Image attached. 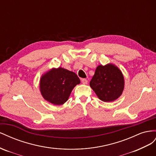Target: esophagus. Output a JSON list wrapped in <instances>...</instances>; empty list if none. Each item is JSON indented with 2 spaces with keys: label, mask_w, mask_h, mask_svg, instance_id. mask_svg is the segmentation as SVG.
Segmentation results:
<instances>
[{
  "label": "esophagus",
  "mask_w": 156,
  "mask_h": 156,
  "mask_svg": "<svg viewBox=\"0 0 156 156\" xmlns=\"http://www.w3.org/2000/svg\"><path fill=\"white\" fill-rule=\"evenodd\" d=\"M82 82L83 84H87L88 82H87V80L86 79L83 78V79H82Z\"/></svg>",
  "instance_id": "34e87169"
}]
</instances>
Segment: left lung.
Segmentation results:
<instances>
[{
  "mask_svg": "<svg viewBox=\"0 0 156 156\" xmlns=\"http://www.w3.org/2000/svg\"><path fill=\"white\" fill-rule=\"evenodd\" d=\"M90 85L100 100L112 102L122 94L124 78L121 70L114 65H101L97 67Z\"/></svg>",
  "mask_w": 156,
  "mask_h": 156,
  "instance_id": "8db88e82",
  "label": "left lung"
}]
</instances>
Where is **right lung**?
Listing matches in <instances>:
<instances>
[{
    "instance_id": "1",
    "label": "right lung",
    "mask_w": 156,
    "mask_h": 156,
    "mask_svg": "<svg viewBox=\"0 0 156 156\" xmlns=\"http://www.w3.org/2000/svg\"><path fill=\"white\" fill-rule=\"evenodd\" d=\"M80 83L76 74L59 67L42 76L40 90L44 99L54 105H61L69 99L74 87Z\"/></svg>"
}]
</instances>
